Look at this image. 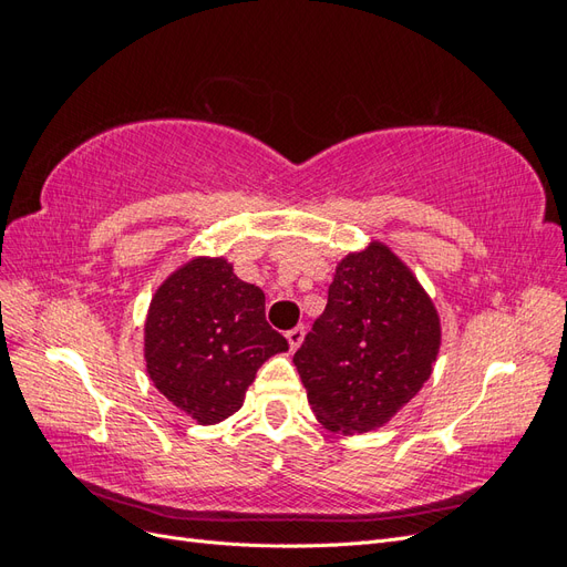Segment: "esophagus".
I'll return each instance as SVG.
<instances>
[{
    "instance_id": "1",
    "label": "esophagus",
    "mask_w": 567,
    "mask_h": 567,
    "mask_svg": "<svg viewBox=\"0 0 567 567\" xmlns=\"http://www.w3.org/2000/svg\"><path fill=\"white\" fill-rule=\"evenodd\" d=\"M286 340H288V346H290V350H298L300 346H302V340H305V326H296V329H290V331H286Z\"/></svg>"
}]
</instances>
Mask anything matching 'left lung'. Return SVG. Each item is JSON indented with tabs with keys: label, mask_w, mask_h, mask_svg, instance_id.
I'll list each match as a JSON object with an SVG mask.
<instances>
[{
	"label": "left lung",
	"mask_w": 567,
	"mask_h": 567,
	"mask_svg": "<svg viewBox=\"0 0 567 567\" xmlns=\"http://www.w3.org/2000/svg\"><path fill=\"white\" fill-rule=\"evenodd\" d=\"M431 296L385 244L336 267L329 302L293 362L315 416L333 433L385 425L431 379L440 352Z\"/></svg>",
	"instance_id": "left-lung-1"
}]
</instances>
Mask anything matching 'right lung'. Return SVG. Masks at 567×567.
<instances>
[{"label": "right lung", "mask_w": 567, "mask_h": 567, "mask_svg": "<svg viewBox=\"0 0 567 567\" xmlns=\"http://www.w3.org/2000/svg\"><path fill=\"white\" fill-rule=\"evenodd\" d=\"M286 350L288 340L265 319L262 288L238 279L225 257H192L151 298L146 373L200 425L241 409L257 369Z\"/></svg>", "instance_id": "right-lung-1"}]
</instances>
